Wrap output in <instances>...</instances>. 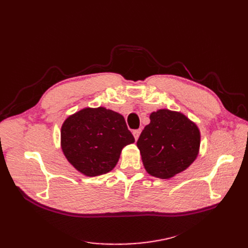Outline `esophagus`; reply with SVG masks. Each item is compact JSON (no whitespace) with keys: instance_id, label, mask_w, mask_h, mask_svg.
I'll return each mask as SVG.
<instances>
[{"instance_id":"1","label":"esophagus","mask_w":248,"mask_h":248,"mask_svg":"<svg viewBox=\"0 0 248 248\" xmlns=\"http://www.w3.org/2000/svg\"><path fill=\"white\" fill-rule=\"evenodd\" d=\"M140 132H141V129H140V128H139V129H135V131H133V135H134V137H135V139H136V140H138V139H139Z\"/></svg>"}]
</instances>
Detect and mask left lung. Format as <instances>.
Segmentation results:
<instances>
[{"mask_svg": "<svg viewBox=\"0 0 248 248\" xmlns=\"http://www.w3.org/2000/svg\"><path fill=\"white\" fill-rule=\"evenodd\" d=\"M150 120L137 141L142 164L151 176L170 179L196 160L200 131L185 114L170 109L154 111Z\"/></svg>", "mask_w": 248, "mask_h": 248, "instance_id": "8db88e82", "label": "left lung"}]
</instances>
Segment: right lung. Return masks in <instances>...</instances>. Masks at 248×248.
I'll list each match as a JSON object with an SVG mask.
<instances>
[{"label":"right lung","mask_w":248,"mask_h":248,"mask_svg":"<svg viewBox=\"0 0 248 248\" xmlns=\"http://www.w3.org/2000/svg\"><path fill=\"white\" fill-rule=\"evenodd\" d=\"M135 142L124 117L106 108H85L61 126V149L78 172L95 177L110 172L123 149Z\"/></svg>","instance_id":"1"}]
</instances>
